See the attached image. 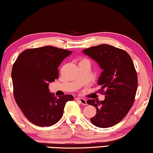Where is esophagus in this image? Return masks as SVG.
<instances>
[{
	"instance_id": "34e87169",
	"label": "esophagus",
	"mask_w": 153,
	"mask_h": 153,
	"mask_svg": "<svg viewBox=\"0 0 153 153\" xmlns=\"http://www.w3.org/2000/svg\"><path fill=\"white\" fill-rule=\"evenodd\" d=\"M77 100H78L79 102H80L81 104H83V105H87V101L86 100H85L84 98H80V97H77L76 98Z\"/></svg>"
}]
</instances>
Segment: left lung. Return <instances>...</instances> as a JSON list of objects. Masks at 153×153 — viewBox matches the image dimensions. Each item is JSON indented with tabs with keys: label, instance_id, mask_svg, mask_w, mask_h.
<instances>
[{
	"label": "left lung",
	"instance_id": "1",
	"mask_svg": "<svg viewBox=\"0 0 153 153\" xmlns=\"http://www.w3.org/2000/svg\"><path fill=\"white\" fill-rule=\"evenodd\" d=\"M82 52L102 69L97 84L101 86L99 91L106 95L103 101H87L97 109L90 121L100 128L113 126L126 116L134 102L138 86L134 64L126 51L108 44L92 46Z\"/></svg>",
	"mask_w": 153,
	"mask_h": 153
}]
</instances>
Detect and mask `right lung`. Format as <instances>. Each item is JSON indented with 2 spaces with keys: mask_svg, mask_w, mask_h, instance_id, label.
Here are the masks:
<instances>
[{
  "mask_svg": "<svg viewBox=\"0 0 153 153\" xmlns=\"http://www.w3.org/2000/svg\"><path fill=\"white\" fill-rule=\"evenodd\" d=\"M72 51L46 46L22 51L12 69L13 94L15 102L25 117L39 126H50L62 117L71 94L56 97L50 93L49 82L59 78V69L63 59Z\"/></svg>",
  "mask_w": 153,
  "mask_h": 153,
  "instance_id": "obj_1",
  "label": "right lung"
}]
</instances>
